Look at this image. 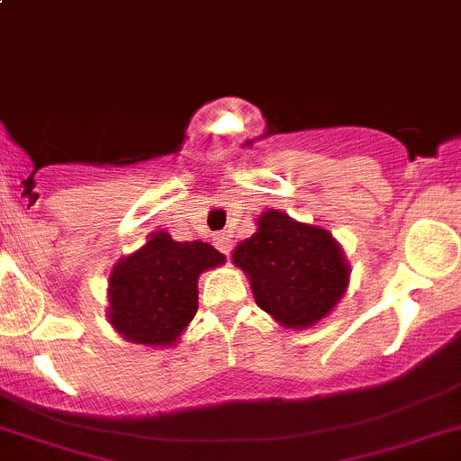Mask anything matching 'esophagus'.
<instances>
[{
	"label": "esophagus",
	"instance_id": "esophagus-1",
	"mask_svg": "<svg viewBox=\"0 0 461 461\" xmlns=\"http://www.w3.org/2000/svg\"><path fill=\"white\" fill-rule=\"evenodd\" d=\"M213 240H216V248L221 249L225 257H230V254H231V236L227 234V231H222V234L213 236Z\"/></svg>",
	"mask_w": 461,
	"mask_h": 461
}]
</instances>
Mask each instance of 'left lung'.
I'll list each match as a JSON object with an SVG mask.
<instances>
[{
	"instance_id": "obj_1",
	"label": "left lung",
	"mask_w": 461,
	"mask_h": 461,
	"mask_svg": "<svg viewBox=\"0 0 461 461\" xmlns=\"http://www.w3.org/2000/svg\"><path fill=\"white\" fill-rule=\"evenodd\" d=\"M248 272L254 299L285 328H308L323 319L348 285V265L332 236L317 225L265 212L258 230L234 249Z\"/></svg>"
}]
</instances>
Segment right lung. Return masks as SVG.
<instances>
[{
	"label": "right lung",
	"instance_id": "add662e5",
	"mask_svg": "<svg viewBox=\"0 0 461 461\" xmlns=\"http://www.w3.org/2000/svg\"><path fill=\"white\" fill-rule=\"evenodd\" d=\"M222 263L225 257L212 245L178 243L167 231H156L111 272V323L131 343L171 346L196 317L201 272Z\"/></svg>",
	"mask_w": 461,
	"mask_h": 461
}]
</instances>
